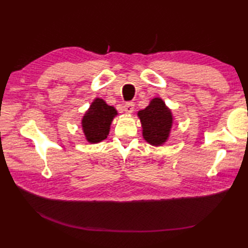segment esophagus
<instances>
[{
    "instance_id": "obj_1",
    "label": "esophagus",
    "mask_w": 248,
    "mask_h": 248,
    "mask_svg": "<svg viewBox=\"0 0 248 248\" xmlns=\"http://www.w3.org/2000/svg\"><path fill=\"white\" fill-rule=\"evenodd\" d=\"M124 112H125V113H128V114L133 113V110H134V103H133V102H127V103H124Z\"/></svg>"
}]
</instances>
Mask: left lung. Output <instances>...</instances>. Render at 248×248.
<instances>
[{"mask_svg": "<svg viewBox=\"0 0 248 248\" xmlns=\"http://www.w3.org/2000/svg\"><path fill=\"white\" fill-rule=\"evenodd\" d=\"M143 138L152 146H162L170 138L173 124L171 110L161 98H154L149 105L139 110Z\"/></svg>", "mask_w": 248, "mask_h": 248, "instance_id": "1", "label": "left lung"}]
</instances>
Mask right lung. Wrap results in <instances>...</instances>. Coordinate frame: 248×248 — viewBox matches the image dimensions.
<instances>
[{
    "mask_svg": "<svg viewBox=\"0 0 248 248\" xmlns=\"http://www.w3.org/2000/svg\"><path fill=\"white\" fill-rule=\"evenodd\" d=\"M117 114L116 108L107 104L103 99H94L82 118V129L88 143L97 144L107 139Z\"/></svg>",
    "mask_w": 248,
    "mask_h": 248,
    "instance_id": "obj_1",
    "label": "right lung"
}]
</instances>
